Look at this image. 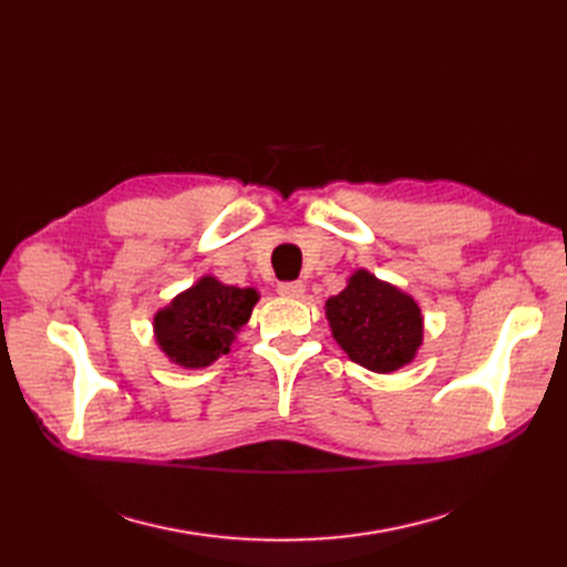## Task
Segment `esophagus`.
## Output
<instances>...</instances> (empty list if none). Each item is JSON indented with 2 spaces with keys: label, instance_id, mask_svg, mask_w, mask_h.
<instances>
[{
  "label": "esophagus",
  "instance_id": "1",
  "mask_svg": "<svg viewBox=\"0 0 567 567\" xmlns=\"http://www.w3.org/2000/svg\"><path fill=\"white\" fill-rule=\"evenodd\" d=\"M277 290L284 298H300L305 293V284L302 281H284V284H279Z\"/></svg>",
  "mask_w": 567,
  "mask_h": 567
}]
</instances>
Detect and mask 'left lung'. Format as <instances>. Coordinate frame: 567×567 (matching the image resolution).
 Instances as JSON below:
<instances>
[{
	"instance_id": "left-lung-1",
	"label": "left lung",
	"mask_w": 567,
	"mask_h": 567,
	"mask_svg": "<svg viewBox=\"0 0 567 567\" xmlns=\"http://www.w3.org/2000/svg\"><path fill=\"white\" fill-rule=\"evenodd\" d=\"M323 310L338 346L373 373L411 364L423 346L419 302L369 269H357L348 286L326 300Z\"/></svg>"
}]
</instances>
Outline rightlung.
Instances as JSON below:
<instances>
[{
  "label": "right lung",
  "mask_w": 567,
  "mask_h": 567,
  "mask_svg": "<svg viewBox=\"0 0 567 567\" xmlns=\"http://www.w3.org/2000/svg\"><path fill=\"white\" fill-rule=\"evenodd\" d=\"M257 300L255 288L221 284L205 274L153 315V338L173 364L205 369L231 350Z\"/></svg>",
  "instance_id": "add662e5"
}]
</instances>
